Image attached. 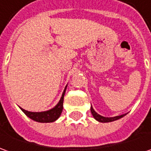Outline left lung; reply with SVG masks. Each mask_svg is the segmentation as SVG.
I'll return each instance as SVG.
<instances>
[{
  "instance_id": "1",
  "label": "left lung",
  "mask_w": 151,
  "mask_h": 151,
  "mask_svg": "<svg viewBox=\"0 0 151 151\" xmlns=\"http://www.w3.org/2000/svg\"><path fill=\"white\" fill-rule=\"evenodd\" d=\"M91 113L93 114V118L96 119L97 121L102 123H108V122H112V121H114V120H117V119H119L122 117H124V115H126V114H121V115H119V116H115V117H104L100 114H99L98 113L94 111V109H93V107L91 106Z\"/></svg>"
}]
</instances>
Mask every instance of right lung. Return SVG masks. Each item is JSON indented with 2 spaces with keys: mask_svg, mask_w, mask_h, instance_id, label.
<instances>
[{
  "mask_svg": "<svg viewBox=\"0 0 151 151\" xmlns=\"http://www.w3.org/2000/svg\"><path fill=\"white\" fill-rule=\"evenodd\" d=\"M66 85L65 88L63 90V93L62 94V97L60 99L59 102L57 104V105L53 107L52 109H51L49 110L42 112H30L27 110H25L22 108H20L22 109V111L23 112L24 114L32 119L34 121L40 123H52L56 121L58 118L60 117L62 112H63V98H64V94H65L66 88H67Z\"/></svg>",
  "mask_w": 151,
  "mask_h": 151,
  "instance_id": "add662e5",
  "label": "right lung"
}]
</instances>
